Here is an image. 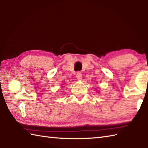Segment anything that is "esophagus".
<instances>
[{
	"mask_svg": "<svg viewBox=\"0 0 148 148\" xmlns=\"http://www.w3.org/2000/svg\"><path fill=\"white\" fill-rule=\"evenodd\" d=\"M76 77L78 80H80L82 78V74L81 72H77L76 73Z\"/></svg>",
	"mask_w": 148,
	"mask_h": 148,
	"instance_id": "obj_1",
	"label": "esophagus"
}]
</instances>
